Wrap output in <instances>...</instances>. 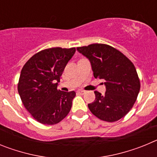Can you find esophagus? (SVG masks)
<instances>
[{
	"label": "esophagus",
	"instance_id": "34e87169",
	"mask_svg": "<svg viewBox=\"0 0 157 157\" xmlns=\"http://www.w3.org/2000/svg\"><path fill=\"white\" fill-rule=\"evenodd\" d=\"M78 94H84L86 93L85 90H78L77 91Z\"/></svg>",
	"mask_w": 157,
	"mask_h": 157
}]
</instances>
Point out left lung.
Returning <instances> with one entry per match:
<instances>
[{"label": "left lung", "instance_id": "obj_1", "mask_svg": "<svg viewBox=\"0 0 157 157\" xmlns=\"http://www.w3.org/2000/svg\"><path fill=\"white\" fill-rule=\"evenodd\" d=\"M77 51L90 60L94 78L105 81V94L94 91L95 101L89 109L100 120L115 122L132 109L140 90L135 67L122 52L110 45L92 44Z\"/></svg>", "mask_w": 157, "mask_h": 157}]
</instances>
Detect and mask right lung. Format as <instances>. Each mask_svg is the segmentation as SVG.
<instances>
[{
  "label": "right lung",
  "mask_w": 157,
  "mask_h": 157,
  "mask_svg": "<svg viewBox=\"0 0 157 157\" xmlns=\"http://www.w3.org/2000/svg\"><path fill=\"white\" fill-rule=\"evenodd\" d=\"M75 48L44 49L25 63L19 76L18 92L23 105L37 122L53 125L70 112L75 92L58 90L57 86Z\"/></svg>",
  "instance_id": "1"
}]
</instances>
